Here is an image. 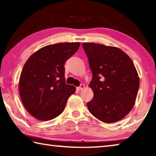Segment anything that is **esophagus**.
Wrapping results in <instances>:
<instances>
[{
    "mask_svg": "<svg viewBox=\"0 0 156 156\" xmlns=\"http://www.w3.org/2000/svg\"><path fill=\"white\" fill-rule=\"evenodd\" d=\"M84 87V84H81L80 86L78 87H77V89H78V90H82V89H83Z\"/></svg>",
    "mask_w": 156,
    "mask_h": 156,
    "instance_id": "34e87169",
    "label": "esophagus"
}]
</instances>
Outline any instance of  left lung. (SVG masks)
<instances>
[{"label":"left lung","instance_id":"left-lung-1","mask_svg":"<svg viewBox=\"0 0 156 156\" xmlns=\"http://www.w3.org/2000/svg\"><path fill=\"white\" fill-rule=\"evenodd\" d=\"M83 47L92 72L94 98L87 103L89 111L102 122H118L130 112L138 94L140 80L133 62L117 47L92 43H83Z\"/></svg>","mask_w":156,"mask_h":156}]
</instances>
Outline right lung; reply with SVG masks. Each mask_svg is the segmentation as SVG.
Masks as SVG:
<instances>
[{"instance_id":"obj_1","label":"right lung","mask_w":156,"mask_h":156,"mask_svg":"<svg viewBox=\"0 0 156 156\" xmlns=\"http://www.w3.org/2000/svg\"><path fill=\"white\" fill-rule=\"evenodd\" d=\"M80 45V43L49 44L25 62L19 80L20 96L25 109L36 119L56 118L75 92L74 86L65 83L64 64Z\"/></svg>"}]
</instances>
